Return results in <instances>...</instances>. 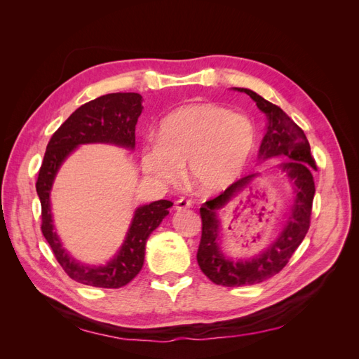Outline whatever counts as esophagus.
<instances>
[{"mask_svg": "<svg viewBox=\"0 0 359 359\" xmlns=\"http://www.w3.org/2000/svg\"><path fill=\"white\" fill-rule=\"evenodd\" d=\"M187 208H191V201L181 198V199H178V201L175 202V210L182 211V210H187Z\"/></svg>", "mask_w": 359, "mask_h": 359, "instance_id": "obj_1", "label": "esophagus"}]
</instances>
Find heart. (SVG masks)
<instances>
[{"instance_id":"heart-1","label":"heart","mask_w":359,"mask_h":359,"mask_svg":"<svg viewBox=\"0 0 359 359\" xmlns=\"http://www.w3.org/2000/svg\"><path fill=\"white\" fill-rule=\"evenodd\" d=\"M256 126L245 114L215 103L181 106L161 119L140 161L154 180L177 184L187 163L189 180L201 193H219L240 178L256 145Z\"/></svg>"}]
</instances>
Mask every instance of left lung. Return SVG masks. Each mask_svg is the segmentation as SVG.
Segmentation results:
<instances>
[{"mask_svg":"<svg viewBox=\"0 0 359 359\" xmlns=\"http://www.w3.org/2000/svg\"><path fill=\"white\" fill-rule=\"evenodd\" d=\"M235 90L252 97L259 109L266 115L268 128L259 148V158H289L280 168L295 184L297 196L289 220L276 243L259 256L248 260H232L223 255L219 243L220 222L217 219V210L223 208L233 196L243 191L257 177V173H250L235 181L219 196L206 201L201 206L202 236L198 250V264L212 283L226 287L262 283L286 266L309 232L313 198L316 191L311 175V169H316V163L310 153V144L302 128L293 123V119L278 106L265 100L255 91L247 88Z\"/></svg>","mask_w":359,"mask_h":359,"instance_id":"1","label":"left lung"}]
</instances>
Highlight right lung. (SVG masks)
I'll return each instance as SVG.
<instances>
[{
    "label": "right lung",
    "mask_w": 359,
    "mask_h": 359,
    "mask_svg": "<svg viewBox=\"0 0 359 359\" xmlns=\"http://www.w3.org/2000/svg\"><path fill=\"white\" fill-rule=\"evenodd\" d=\"M140 112L142 95L137 93H112L97 97L76 109L52 135L46 147L36 182L41 203V232L58 264L78 283L106 289H118L130 283L144 266L148 236L157 229L169 214L168 208L173 205L170 201L161 199L139 206L123 247L107 265L90 266L76 262L62 248L57 232L53 231L49 194L62 161L82 144H115L133 149L135 128Z\"/></svg>",
    "instance_id": "1"
}]
</instances>
